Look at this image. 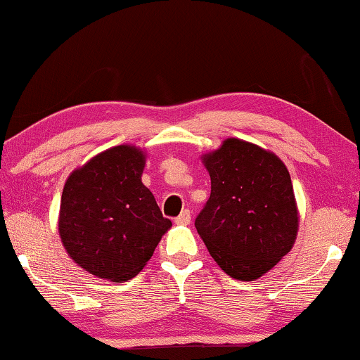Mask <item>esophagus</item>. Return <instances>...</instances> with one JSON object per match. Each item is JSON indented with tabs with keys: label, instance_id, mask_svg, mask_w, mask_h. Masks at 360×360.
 I'll return each mask as SVG.
<instances>
[{
	"label": "esophagus",
	"instance_id": "obj_1",
	"mask_svg": "<svg viewBox=\"0 0 360 360\" xmlns=\"http://www.w3.org/2000/svg\"><path fill=\"white\" fill-rule=\"evenodd\" d=\"M174 224L176 225H189L191 224V210H187V209L182 210L181 214L174 219Z\"/></svg>",
	"mask_w": 360,
	"mask_h": 360
}]
</instances>
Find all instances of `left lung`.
Returning <instances> with one entry per match:
<instances>
[{"label": "left lung", "mask_w": 360, "mask_h": 360, "mask_svg": "<svg viewBox=\"0 0 360 360\" xmlns=\"http://www.w3.org/2000/svg\"><path fill=\"white\" fill-rule=\"evenodd\" d=\"M210 197L195 229L233 279L255 281L292 250L298 212L290 174L274 153L229 139L204 156Z\"/></svg>", "instance_id": "1"}]
</instances>
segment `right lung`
<instances>
[{
    "label": "right lung",
    "instance_id": "add662e5",
    "mask_svg": "<svg viewBox=\"0 0 360 360\" xmlns=\"http://www.w3.org/2000/svg\"><path fill=\"white\" fill-rule=\"evenodd\" d=\"M145 155L130 145L109 148L65 182L58 231L78 266L124 282L143 269L171 226L141 182Z\"/></svg>",
    "mask_w": 360,
    "mask_h": 360
}]
</instances>
